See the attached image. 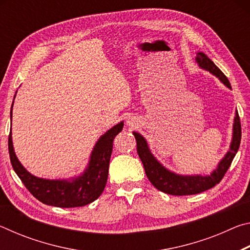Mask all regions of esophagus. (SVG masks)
I'll list each match as a JSON object with an SVG mask.
<instances>
[{"label":"esophagus","mask_w":250,"mask_h":250,"mask_svg":"<svg viewBox=\"0 0 250 250\" xmlns=\"http://www.w3.org/2000/svg\"><path fill=\"white\" fill-rule=\"evenodd\" d=\"M128 125H131V126H134L135 124H134V122H132V121H128Z\"/></svg>","instance_id":"34e87169"}]
</instances>
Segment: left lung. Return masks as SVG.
Listing matches in <instances>:
<instances>
[{"mask_svg":"<svg viewBox=\"0 0 250 250\" xmlns=\"http://www.w3.org/2000/svg\"><path fill=\"white\" fill-rule=\"evenodd\" d=\"M196 62L201 68L208 70L209 73L216 76L221 82L230 88L229 80L227 79L225 75L222 73V70L214 64L210 59L206 56L204 53L198 52L196 56ZM135 141H137V151L139 158L141 159L143 167H145L146 174L147 179L152 183V185L159 189L161 192H164L171 195L182 196V195H193V194L202 193L207 191L219 182L225 175L230 164L234 160L237 151L240 146V139H242V125H240V119L238 116V111H236L234 125H232V139L229 146V151L224 156L223 160L218 163L216 170H214L209 175H179L175 174L167 168L164 167L147 146L146 139L140 133L133 132Z\"/></svg>","mask_w":250,"mask_h":250,"instance_id":"8db88e82","label":"left lung"}]
</instances>
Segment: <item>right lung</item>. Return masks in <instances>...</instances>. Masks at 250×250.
I'll use <instances>...</instances> for the list:
<instances>
[{"label":"right lung","mask_w":250,"mask_h":250,"mask_svg":"<svg viewBox=\"0 0 250 250\" xmlns=\"http://www.w3.org/2000/svg\"><path fill=\"white\" fill-rule=\"evenodd\" d=\"M122 128H124V122H120L101 135L91 152L90 161L86 170L80 176L70 180L41 179L25 170L15 155L13 142H12V131H10L8 152H10L12 167L29 193L44 204L62 207V208L84 206L97 200L104 192L108 179L113 139L121 132Z\"/></svg>","instance_id":"obj_1"}]
</instances>
